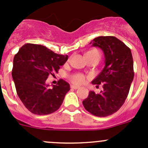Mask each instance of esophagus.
I'll list each match as a JSON object with an SVG mask.
<instances>
[{
  "label": "esophagus",
  "mask_w": 148,
  "mask_h": 148,
  "mask_svg": "<svg viewBox=\"0 0 148 148\" xmlns=\"http://www.w3.org/2000/svg\"><path fill=\"white\" fill-rule=\"evenodd\" d=\"M71 89H77L79 88V86H76V85H71Z\"/></svg>",
  "instance_id": "34e87169"
}]
</instances>
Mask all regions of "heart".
I'll return each instance as SVG.
<instances>
[{
    "instance_id": "b5f03b06",
    "label": "heart",
    "mask_w": 148,
    "mask_h": 148,
    "mask_svg": "<svg viewBox=\"0 0 148 148\" xmlns=\"http://www.w3.org/2000/svg\"><path fill=\"white\" fill-rule=\"evenodd\" d=\"M71 82L76 84H81L85 82V76L82 74H76L70 77Z\"/></svg>"
}]
</instances>
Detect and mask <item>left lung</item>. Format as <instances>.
Listing matches in <instances>:
<instances>
[{
  "mask_svg": "<svg viewBox=\"0 0 148 148\" xmlns=\"http://www.w3.org/2000/svg\"><path fill=\"white\" fill-rule=\"evenodd\" d=\"M89 44L100 48L104 55V67L92 82L102 84L99 94L89 92L83 101L86 110L97 117H107L117 111L127 97L133 81V59L130 48L114 36H99Z\"/></svg>",
  "mask_w": 148,
  "mask_h": 148,
  "instance_id": "8db88e82",
  "label": "left lung"
}]
</instances>
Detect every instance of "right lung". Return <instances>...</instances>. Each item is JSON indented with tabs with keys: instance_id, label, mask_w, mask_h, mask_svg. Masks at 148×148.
Instances as JSON below:
<instances>
[{
	"instance_id": "add662e5",
	"label": "right lung",
	"mask_w": 148,
	"mask_h": 148,
	"mask_svg": "<svg viewBox=\"0 0 148 148\" xmlns=\"http://www.w3.org/2000/svg\"><path fill=\"white\" fill-rule=\"evenodd\" d=\"M68 59L46 46L26 44L13 59L12 77L18 96L31 112L45 115L54 112L62 105L69 84L60 79L52 88L46 84L49 75L58 72Z\"/></svg>"
}]
</instances>
